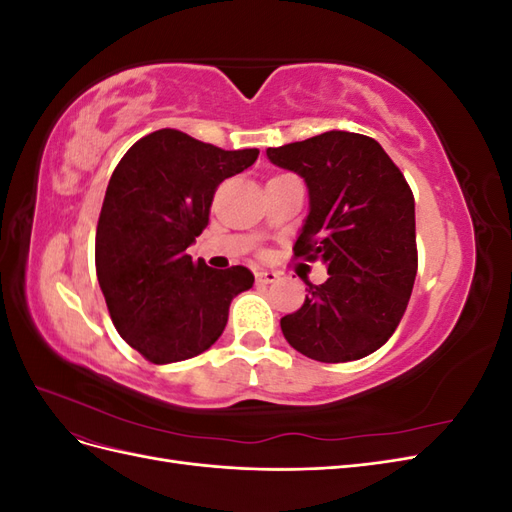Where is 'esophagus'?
I'll return each instance as SVG.
<instances>
[{
  "mask_svg": "<svg viewBox=\"0 0 512 512\" xmlns=\"http://www.w3.org/2000/svg\"><path fill=\"white\" fill-rule=\"evenodd\" d=\"M277 280H280V273L267 271V269L256 271V282H258V284H273V282H277Z\"/></svg>",
  "mask_w": 512,
  "mask_h": 512,
  "instance_id": "34e87169",
  "label": "esophagus"
}]
</instances>
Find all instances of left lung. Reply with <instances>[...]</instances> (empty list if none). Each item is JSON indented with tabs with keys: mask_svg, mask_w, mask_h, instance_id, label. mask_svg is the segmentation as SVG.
Listing matches in <instances>:
<instances>
[{
	"mask_svg": "<svg viewBox=\"0 0 512 512\" xmlns=\"http://www.w3.org/2000/svg\"><path fill=\"white\" fill-rule=\"evenodd\" d=\"M267 158L305 179L309 215L294 258L322 260L329 277L280 320L288 344L320 363L376 352L399 327L418 269L414 196L378 141L331 130L269 147Z\"/></svg>",
	"mask_w": 512,
	"mask_h": 512,
	"instance_id": "left-lung-1",
	"label": "left lung"
}]
</instances>
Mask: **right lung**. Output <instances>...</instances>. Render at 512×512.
Wrapping results in <instances>:
<instances>
[{"instance_id":"add662e5","label":"right lung","mask_w":512,"mask_h":512,"mask_svg":"<svg viewBox=\"0 0 512 512\" xmlns=\"http://www.w3.org/2000/svg\"><path fill=\"white\" fill-rule=\"evenodd\" d=\"M256 158L258 149L224 151L164 128L136 141L113 170L96 230V273L117 333L149 363L211 348L230 301L252 288L250 269H211L188 247L209 224L218 185Z\"/></svg>"}]
</instances>
